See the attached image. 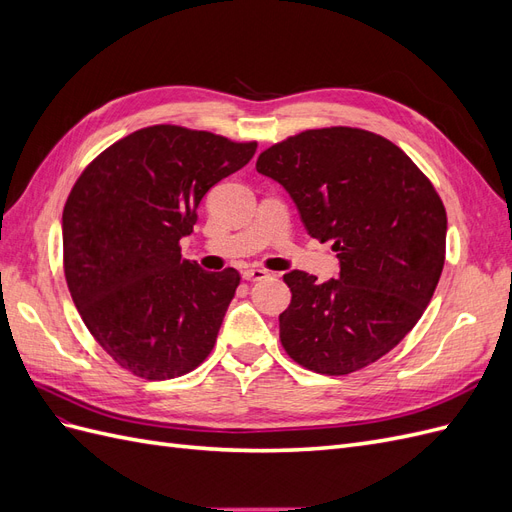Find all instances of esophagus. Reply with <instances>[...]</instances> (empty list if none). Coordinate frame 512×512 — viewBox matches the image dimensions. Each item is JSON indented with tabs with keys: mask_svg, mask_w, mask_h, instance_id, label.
I'll list each match as a JSON object with an SVG mask.
<instances>
[{
	"mask_svg": "<svg viewBox=\"0 0 512 512\" xmlns=\"http://www.w3.org/2000/svg\"><path fill=\"white\" fill-rule=\"evenodd\" d=\"M265 277H269V273L265 269H258V267L243 271V280H247V282H260V280H265Z\"/></svg>",
	"mask_w": 512,
	"mask_h": 512,
	"instance_id": "1",
	"label": "esophagus"
}]
</instances>
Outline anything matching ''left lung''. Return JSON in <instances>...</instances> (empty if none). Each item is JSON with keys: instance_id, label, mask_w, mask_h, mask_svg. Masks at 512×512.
Masks as SVG:
<instances>
[{"instance_id": "8db88e82", "label": "left lung", "mask_w": 512, "mask_h": 512, "mask_svg": "<svg viewBox=\"0 0 512 512\" xmlns=\"http://www.w3.org/2000/svg\"><path fill=\"white\" fill-rule=\"evenodd\" d=\"M256 170L297 205L309 237L333 241L339 277L290 271L280 314L290 359L327 376L378 361L404 339L444 267L446 211L431 181L386 138L307 130L260 153Z\"/></svg>"}]
</instances>
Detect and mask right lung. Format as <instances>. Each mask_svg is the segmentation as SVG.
Instances as JSON below:
<instances>
[{"mask_svg": "<svg viewBox=\"0 0 512 512\" xmlns=\"http://www.w3.org/2000/svg\"><path fill=\"white\" fill-rule=\"evenodd\" d=\"M256 143L179 126L136 130L91 162L61 215L64 271L89 333L138 378L188 374L213 350L241 282L181 258L203 196Z\"/></svg>", "mask_w": 512, "mask_h": 512, "instance_id": "add662e5", "label": "right lung"}]
</instances>
